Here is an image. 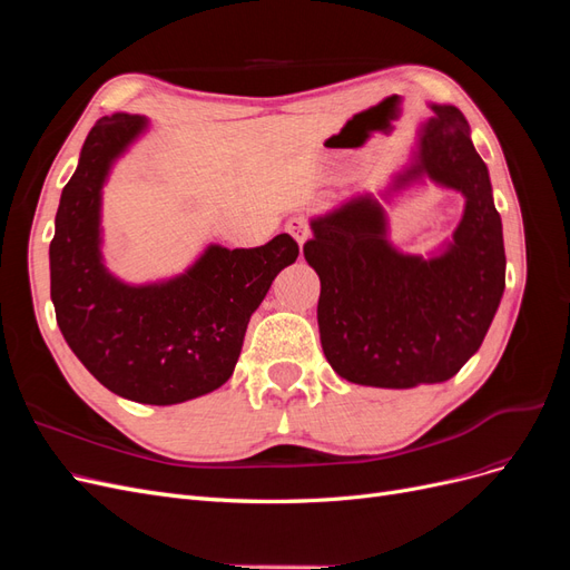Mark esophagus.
Returning <instances> with one entry per match:
<instances>
[{"instance_id":"obj_1","label":"esophagus","mask_w":570,"mask_h":570,"mask_svg":"<svg viewBox=\"0 0 570 570\" xmlns=\"http://www.w3.org/2000/svg\"><path fill=\"white\" fill-rule=\"evenodd\" d=\"M287 233L297 239L299 243V247L306 243L308 239V235H312V228H308V218L306 216H302V214H297V216H292L289 220H287Z\"/></svg>"}]
</instances>
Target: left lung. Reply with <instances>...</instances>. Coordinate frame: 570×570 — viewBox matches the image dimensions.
I'll use <instances>...</instances> for the list:
<instances>
[{
    "label": "left lung",
    "instance_id": "obj_1",
    "mask_svg": "<svg viewBox=\"0 0 570 570\" xmlns=\"http://www.w3.org/2000/svg\"><path fill=\"white\" fill-rule=\"evenodd\" d=\"M419 164L465 197L444 254L423 258L392 249L385 214L358 197L312 223L304 258L321 278L318 327L327 364L344 381L406 390L450 381L488 335L507 283L502 218L488 166L456 107L433 105Z\"/></svg>",
    "mask_w": 570,
    "mask_h": 570
}]
</instances>
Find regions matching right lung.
I'll use <instances>...</instances> for the list:
<instances>
[{
    "label": "right lung",
    "instance_id": "1",
    "mask_svg": "<svg viewBox=\"0 0 570 570\" xmlns=\"http://www.w3.org/2000/svg\"><path fill=\"white\" fill-rule=\"evenodd\" d=\"M147 120L99 118L66 183L49 245L51 302L68 347L107 390L140 404H178L233 375L252 314L295 264L287 233L252 249L212 245L180 278L130 287L99 256V199L111 161Z\"/></svg>",
    "mask_w": 570,
    "mask_h": 570
}]
</instances>
